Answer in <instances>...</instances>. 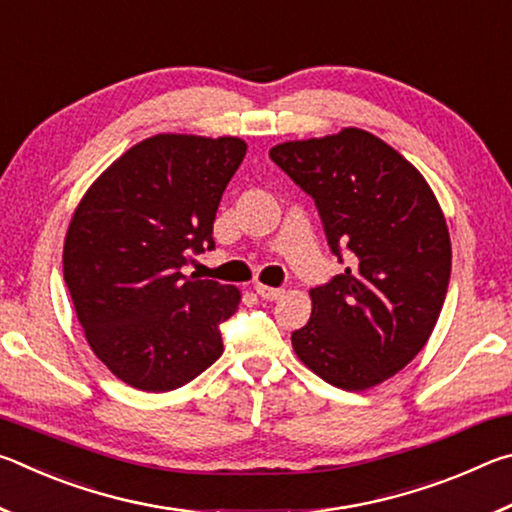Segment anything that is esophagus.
Listing matches in <instances>:
<instances>
[{
  "instance_id": "1",
  "label": "esophagus",
  "mask_w": 512,
  "mask_h": 512,
  "mask_svg": "<svg viewBox=\"0 0 512 512\" xmlns=\"http://www.w3.org/2000/svg\"><path fill=\"white\" fill-rule=\"evenodd\" d=\"M257 296H262L264 300H280L284 296V289H275V287H266V284H255Z\"/></svg>"
}]
</instances>
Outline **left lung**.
Returning a JSON list of instances; mask_svg holds the SVG:
<instances>
[{
	"instance_id": "8db88e82",
	"label": "left lung",
	"mask_w": 512,
	"mask_h": 512,
	"mask_svg": "<svg viewBox=\"0 0 512 512\" xmlns=\"http://www.w3.org/2000/svg\"><path fill=\"white\" fill-rule=\"evenodd\" d=\"M271 160L314 198L334 253L354 255L309 291L293 350L343 391L384 384L427 345L447 296L452 241L436 194L404 155L354 126L277 144Z\"/></svg>"
}]
</instances>
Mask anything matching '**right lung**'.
<instances>
[{
	"label": "right lung",
	"instance_id": "1",
	"mask_svg": "<svg viewBox=\"0 0 512 512\" xmlns=\"http://www.w3.org/2000/svg\"><path fill=\"white\" fill-rule=\"evenodd\" d=\"M246 149L241 137L158 133L76 205L63 246L76 318L97 359L137 391L185 386L223 354L219 323L241 291L180 268L214 248V216Z\"/></svg>",
	"mask_w": 512,
	"mask_h": 512
}]
</instances>
